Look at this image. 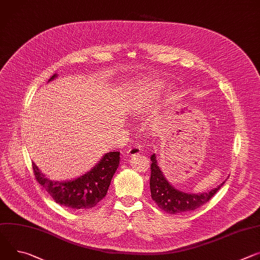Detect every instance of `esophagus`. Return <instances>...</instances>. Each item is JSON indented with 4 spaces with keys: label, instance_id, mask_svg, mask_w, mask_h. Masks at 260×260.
<instances>
[{
    "label": "esophagus",
    "instance_id": "esophagus-1",
    "mask_svg": "<svg viewBox=\"0 0 260 260\" xmlns=\"http://www.w3.org/2000/svg\"><path fill=\"white\" fill-rule=\"evenodd\" d=\"M141 152V146L139 144H135V145H132L129 147V149L127 150V153L128 155L133 156V155H136V154H139Z\"/></svg>",
    "mask_w": 260,
    "mask_h": 260
}]
</instances>
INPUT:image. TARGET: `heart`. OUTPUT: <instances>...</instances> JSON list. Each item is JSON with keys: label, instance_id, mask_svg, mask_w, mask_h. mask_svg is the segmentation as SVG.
Listing matches in <instances>:
<instances>
[{"label": "heart", "instance_id": "b5f03b06", "mask_svg": "<svg viewBox=\"0 0 260 260\" xmlns=\"http://www.w3.org/2000/svg\"><path fill=\"white\" fill-rule=\"evenodd\" d=\"M161 86L157 83H152L150 85H148L144 90L143 92L140 94V96L138 99V106L139 107H142L144 106L147 102L149 101H152L153 99L156 98L157 94L159 93V90H160Z\"/></svg>", "mask_w": 260, "mask_h": 260}]
</instances>
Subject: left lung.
<instances>
[{
	"instance_id": "left-lung-1",
	"label": "left lung",
	"mask_w": 260,
	"mask_h": 260,
	"mask_svg": "<svg viewBox=\"0 0 260 260\" xmlns=\"http://www.w3.org/2000/svg\"><path fill=\"white\" fill-rule=\"evenodd\" d=\"M150 159L151 174L149 185L151 191V198L159 208L171 215L191 211L202 206L204 203L209 201V199L214 196L220 190L221 186L225 183V181L222 182L220 185L212 188V190L206 193H184L171 185L169 181L166 179V177L164 176L159 167L157 166L155 154H152L150 156Z\"/></svg>"
}]
</instances>
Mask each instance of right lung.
I'll use <instances>...</instances> for the list:
<instances>
[{
    "mask_svg": "<svg viewBox=\"0 0 260 260\" xmlns=\"http://www.w3.org/2000/svg\"><path fill=\"white\" fill-rule=\"evenodd\" d=\"M57 78L54 75L50 80ZM120 152L111 151L86 174L67 181H53L46 178L33 162L36 180L56 201L69 209H88L95 206L108 193L113 175L119 166Z\"/></svg>",
    "mask_w": 260,
    "mask_h": 260,
    "instance_id": "1",
    "label": "right lung"
}]
</instances>
